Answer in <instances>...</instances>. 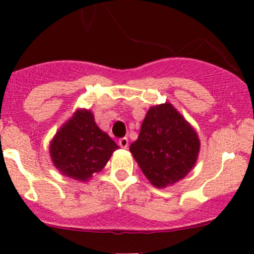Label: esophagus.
<instances>
[{
	"mask_svg": "<svg viewBox=\"0 0 254 254\" xmlns=\"http://www.w3.org/2000/svg\"><path fill=\"white\" fill-rule=\"evenodd\" d=\"M119 146L123 148H127V146H129V140H127V137H122V139H119Z\"/></svg>",
	"mask_w": 254,
	"mask_h": 254,
	"instance_id": "1",
	"label": "esophagus"
}]
</instances>
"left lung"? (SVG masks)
<instances>
[{
	"label": "left lung",
	"mask_w": 254,
	"mask_h": 254,
	"mask_svg": "<svg viewBox=\"0 0 254 254\" xmlns=\"http://www.w3.org/2000/svg\"><path fill=\"white\" fill-rule=\"evenodd\" d=\"M200 141L191 125L171 103L151 107L130 152L157 188L175 184L194 167Z\"/></svg>",
	"instance_id": "1"
}]
</instances>
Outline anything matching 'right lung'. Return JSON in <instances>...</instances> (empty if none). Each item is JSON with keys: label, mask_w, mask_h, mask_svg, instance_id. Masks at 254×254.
<instances>
[{"label": "right lung", "mask_w": 254, "mask_h": 254, "mask_svg": "<svg viewBox=\"0 0 254 254\" xmlns=\"http://www.w3.org/2000/svg\"><path fill=\"white\" fill-rule=\"evenodd\" d=\"M118 147L94 122L91 111L78 109L50 142L54 166L70 178L87 182L101 172Z\"/></svg>", "instance_id": "add662e5"}]
</instances>
